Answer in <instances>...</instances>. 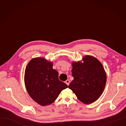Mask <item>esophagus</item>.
I'll return each mask as SVG.
<instances>
[{
	"mask_svg": "<svg viewBox=\"0 0 126 126\" xmlns=\"http://www.w3.org/2000/svg\"><path fill=\"white\" fill-rule=\"evenodd\" d=\"M65 83L67 84L68 85H69V83H70V81H69V79H67L66 80V81H65Z\"/></svg>",
	"mask_w": 126,
	"mask_h": 126,
	"instance_id": "34e87169",
	"label": "esophagus"
}]
</instances>
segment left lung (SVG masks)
Here are the masks:
<instances>
[{"label": "left lung", "mask_w": 126, "mask_h": 126, "mask_svg": "<svg viewBox=\"0 0 126 126\" xmlns=\"http://www.w3.org/2000/svg\"><path fill=\"white\" fill-rule=\"evenodd\" d=\"M72 63L74 79L69 85L77 98L84 104H90L100 97L105 87L107 76L101 63L92 56L86 55Z\"/></svg>", "instance_id": "1"}]
</instances>
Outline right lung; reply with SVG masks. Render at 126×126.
Instances as JSON below:
<instances>
[{"instance_id":"add662e5","label":"right lung","mask_w":126,"mask_h":126,"mask_svg":"<svg viewBox=\"0 0 126 126\" xmlns=\"http://www.w3.org/2000/svg\"><path fill=\"white\" fill-rule=\"evenodd\" d=\"M53 64L46 59L34 58L29 62L25 71L24 82L30 97L41 106L50 105L63 90L68 88L58 79V73Z\"/></svg>"}]
</instances>
